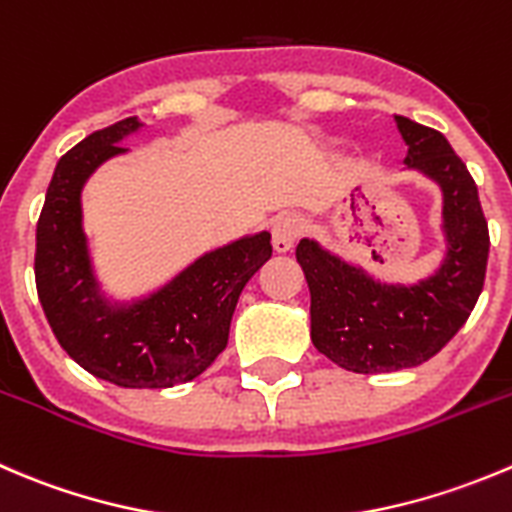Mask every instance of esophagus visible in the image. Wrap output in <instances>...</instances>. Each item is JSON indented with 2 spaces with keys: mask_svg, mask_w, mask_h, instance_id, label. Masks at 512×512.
Wrapping results in <instances>:
<instances>
[{
  "mask_svg": "<svg viewBox=\"0 0 512 512\" xmlns=\"http://www.w3.org/2000/svg\"><path fill=\"white\" fill-rule=\"evenodd\" d=\"M302 230H305V222L300 215H280L272 222V247L275 252H290L295 247V242L300 240Z\"/></svg>",
  "mask_w": 512,
  "mask_h": 512,
  "instance_id": "34e87169",
  "label": "esophagus"
}]
</instances>
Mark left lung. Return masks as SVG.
<instances>
[{
  "instance_id": "left-lung-1",
  "label": "left lung",
  "mask_w": 512,
  "mask_h": 512,
  "mask_svg": "<svg viewBox=\"0 0 512 512\" xmlns=\"http://www.w3.org/2000/svg\"><path fill=\"white\" fill-rule=\"evenodd\" d=\"M405 165L440 187L445 255L413 285L375 280L360 265L300 240L295 255L310 287L312 345L352 372H393L438 355L473 312L488 265V222L468 167L438 130L395 117Z\"/></svg>"
}]
</instances>
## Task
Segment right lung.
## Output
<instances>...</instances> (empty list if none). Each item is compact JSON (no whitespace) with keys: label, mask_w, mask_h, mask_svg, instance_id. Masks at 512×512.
Returning a JSON list of instances; mask_svg holds the SVG:
<instances>
[{"label":"right lung","mask_w":512,"mask_h":512,"mask_svg":"<svg viewBox=\"0 0 512 512\" xmlns=\"http://www.w3.org/2000/svg\"><path fill=\"white\" fill-rule=\"evenodd\" d=\"M142 127L137 117L84 137L54 167L37 222V295L59 345L119 388L160 390L195 380L227 347L242 287L272 257L270 232L205 252L170 282L132 302L109 300L82 227L84 182Z\"/></svg>","instance_id":"1"}]
</instances>
